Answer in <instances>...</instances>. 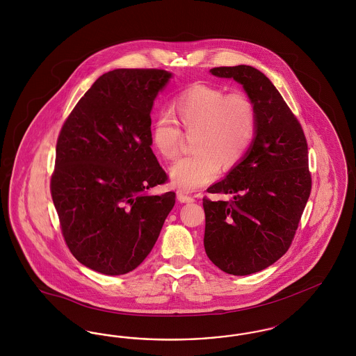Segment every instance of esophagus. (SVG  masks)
Wrapping results in <instances>:
<instances>
[{"mask_svg":"<svg viewBox=\"0 0 356 356\" xmlns=\"http://www.w3.org/2000/svg\"><path fill=\"white\" fill-rule=\"evenodd\" d=\"M177 200L180 203H193L195 202V197L191 196V195H186L184 192H177Z\"/></svg>","mask_w":356,"mask_h":356,"instance_id":"34e87169","label":"esophagus"}]
</instances>
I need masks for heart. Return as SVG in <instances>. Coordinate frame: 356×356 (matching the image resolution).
<instances>
[{
    "label": "heart",
    "instance_id": "obj_1",
    "mask_svg": "<svg viewBox=\"0 0 356 356\" xmlns=\"http://www.w3.org/2000/svg\"><path fill=\"white\" fill-rule=\"evenodd\" d=\"M172 113L153 121V148L165 160H175L181 151V131L192 136L195 152L170 168L173 184L193 191L212 181L220 167L229 170L250 151L257 115L251 97L243 92L227 93L213 85L188 86L172 102Z\"/></svg>",
    "mask_w": 356,
    "mask_h": 356
}]
</instances>
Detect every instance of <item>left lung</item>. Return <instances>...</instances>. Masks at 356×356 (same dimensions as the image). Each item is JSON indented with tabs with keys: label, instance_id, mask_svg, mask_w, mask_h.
<instances>
[{
	"label": "left lung",
	"instance_id": "left-lung-1",
	"mask_svg": "<svg viewBox=\"0 0 356 356\" xmlns=\"http://www.w3.org/2000/svg\"><path fill=\"white\" fill-rule=\"evenodd\" d=\"M244 86L256 108L254 143L240 164L204 196V248L221 271L244 276L270 267L286 254L311 193L303 128L271 81L248 65L211 69Z\"/></svg>",
	"mask_w": 356,
	"mask_h": 356
}]
</instances>
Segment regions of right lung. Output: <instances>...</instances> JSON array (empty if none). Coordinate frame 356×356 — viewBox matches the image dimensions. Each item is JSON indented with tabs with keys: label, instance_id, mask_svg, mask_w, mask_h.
Wrapping results in <instances>:
<instances>
[{
	"label": "right lung",
	"instance_id": "obj_1",
	"mask_svg": "<svg viewBox=\"0 0 356 356\" xmlns=\"http://www.w3.org/2000/svg\"><path fill=\"white\" fill-rule=\"evenodd\" d=\"M164 69H115L76 104L58 134L51 195L69 251L105 275L134 271L152 251L176 193L153 154L151 111Z\"/></svg>",
	"mask_w": 356,
	"mask_h": 356
}]
</instances>
